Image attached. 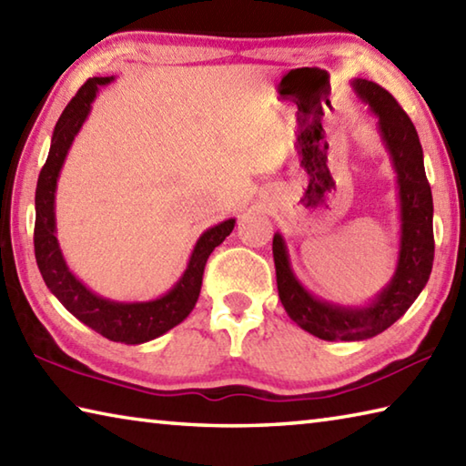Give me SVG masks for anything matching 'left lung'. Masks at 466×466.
Wrapping results in <instances>:
<instances>
[{
    "instance_id": "left-lung-1",
    "label": "left lung",
    "mask_w": 466,
    "mask_h": 466,
    "mask_svg": "<svg viewBox=\"0 0 466 466\" xmlns=\"http://www.w3.org/2000/svg\"><path fill=\"white\" fill-rule=\"evenodd\" d=\"M357 93L380 117V129L398 172L401 203V249L396 276L370 309H339L324 304L298 284L289 269L288 253L279 235H274L278 292L289 319L310 335L324 340H361L390 329L406 314L426 286L434 261L432 190L426 178L418 131L390 91L373 81L359 78Z\"/></svg>"
}]
</instances>
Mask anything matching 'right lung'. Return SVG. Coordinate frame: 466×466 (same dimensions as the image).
Instances as JSON below:
<instances>
[{
	"mask_svg": "<svg viewBox=\"0 0 466 466\" xmlns=\"http://www.w3.org/2000/svg\"><path fill=\"white\" fill-rule=\"evenodd\" d=\"M111 76L89 78L56 121L55 134H52L50 152L46 164L42 166L38 184H36V223H34V253H36L38 269L44 282L50 288L60 304L85 322L86 327L99 332L105 339L126 342V345H137V342L152 340L164 335L180 324L198 300L200 286H203V274L207 259L217 245L225 241V237L233 231L235 218L223 221L221 225L208 229L200 237L188 269L184 271L180 282L174 286L168 294L152 302L119 304L109 302L89 292L78 279L70 274L66 263L60 256L58 241L55 237V190L60 166L65 162L70 144L81 129L83 121L91 111V103L101 85H107Z\"/></svg>",
	"mask_w": 466,
	"mask_h": 466,
	"instance_id": "1",
	"label": "right lung"
}]
</instances>
